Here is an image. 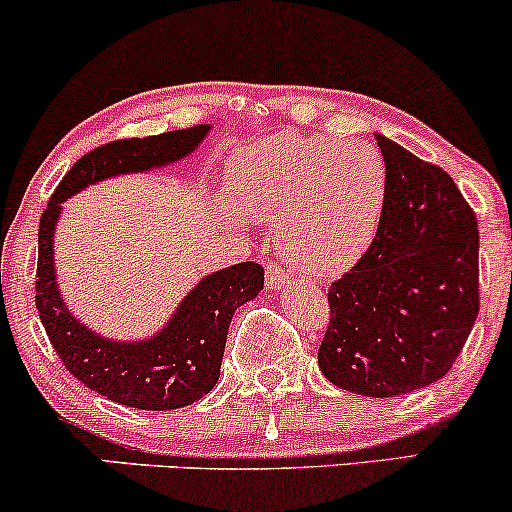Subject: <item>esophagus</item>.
Listing matches in <instances>:
<instances>
[{
    "instance_id": "esophagus-1",
    "label": "esophagus",
    "mask_w": 512,
    "mask_h": 512,
    "mask_svg": "<svg viewBox=\"0 0 512 512\" xmlns=\"http://www.w3.org/2000/svg\"><path fill=\"white\" fill-rule=\"evenodd\" d=\"M284 284H289V274H286L284 269L269 264V267H267V289L279 291Z\"/></svg>"
}]
</instances>
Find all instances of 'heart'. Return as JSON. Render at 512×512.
<instances>
[{
  "label": "heart",
  "mask_w": 512,
  "mask_h": 512,
  "mask_svg": "<svg viewBox=\"0 0 512 512\" xmlns=\"http://www.w3.org/2000/svg\"><path fill=\"white\" fill-rule=\"evenodd\" d=\"M387 197L380 151L363 142L276 134L233 158V216L274 221V245L298 272L334 279L366 255Z\"/></svg>",
  "instance_id": "heart-1"
}]
</instances>
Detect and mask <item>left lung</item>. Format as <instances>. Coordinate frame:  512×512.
Wrapping results in <instances>:
<instances>
[{"instance_id": "8db88e82", "label": "left lung", "mask_w": 512, "mask_h": 512, "mask_svg": "<svg viewBox=\"0 0 512 512\" xmlns=\"http://www.w3.org/2000/svg\"><path fill=\"white\" fill-rule=\"evenodd\" d=\"M387 197L366 255L330 286L317 363L363 397H397L443 378L479 315V228L433 163L375 134Z\"/></svg>"}]
</instances>
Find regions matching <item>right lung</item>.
<instances>
[{
    "instance_id": "1",
    "label": "right lung",
    "mask_w": 512,
    "mask_h": 512,
    "mask_svg": "<svg viewBox=\"0 0 512 512\" xmlns=\"http://www.w3.org/2000/svg\"><path fill=\"white\" fill-rule=\"evenodd\" d=\"M209 129V125H197L158 137L120 139L88 151L64 175L40 216L35 279L40 322L64 368L88 390L125 407L168 411L209 395L221 375L228 325L240 305L262 291L264 269L257 262H240L211 272L182 298L161 332L139 342H117L76 320L60 293L55 228L62 204L101 180L182 161L207 139Z\"/></svg>"
}]
</instances>
